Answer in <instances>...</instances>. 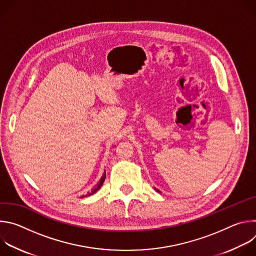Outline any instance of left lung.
<instances>
[{
	"mask_svg": "<svg viewBox=\"0 0 256 256\" xmlns=\"http://www.w3.org/2000/svg\"><path fill=\"white\" fill-rule=\"evenodd\" d=\"M158 192H159V190H158Z\"/></svg>",
	"mask_w": 256,
	"mask_h": 256,
	"instance_id": "8db88e82",
	"label": "left lung"
}]
</instances>
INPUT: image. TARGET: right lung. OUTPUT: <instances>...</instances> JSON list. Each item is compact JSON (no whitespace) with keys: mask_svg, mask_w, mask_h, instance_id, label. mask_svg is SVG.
I'll use <instances>...</instances> for the list:
<instances>
[{"mask_svg":"<svg viewBox=\"0 0 256 256\" xmlns=\"http://www.w3.org/2000/svg\"><path fill=\"white\" fill-rule=\"evenodd\" d=\"M105 177H106V172L104 171V173H103V176L101 177V179H100V181L98 182V184L92 190V192H89L87 196H91V194H95L101 186H102V184H103V182H104V180H105ZM84 198V196H83Z\"/></svg>","mask_w":256,"mask_h":256,"instance_id":"add662e5","label":"right lung"}]
</instances>
